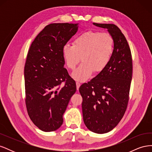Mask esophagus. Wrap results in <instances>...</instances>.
Wrapping results in <instances>:
<instances>
[{
	"instance_id": "esophagus-1",
	"label": "esophagus",
	"mask_w": 152,
	"mask_h": 152,
	"mask_svg": "<svg viewBox=\"0 0 152 152\" xmlns=\"http://www.w3.org/2000/svg\"><path fill=\"white\" fill-rule=\"evenodd\" d=\"M80 85H81V84H80V82H76V86H77V90H79Z\"/></svg>"
}]
</instances>
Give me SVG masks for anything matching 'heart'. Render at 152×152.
I'll list each match as a JSON object with an SVG mask.
<instances>
[{
	"label": "heart",
	"mask_w": 152,
	"mask_h": 152,
	"mask_svg": "<svg viewBox=\"0 0 152 152\" xmlns=\"http://www.w3.org/2000/svg\"><path fill=\"white\" fill-rule=\"evenodd\" d=\"M112 36L102 31L89 30L84 32L73 40V45L66 44L62 50L66 65L74 70L80 61L82 63L72 74L78 81H86L94 72L99 73L107 66L113 50Z\"/></svg>",
	"instance_id": "b5f03b06"
}]
</instances>
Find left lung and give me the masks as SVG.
<instances>
[{"label":"left lung","mask_w":152,"mask_h":152,"mask_svg":"<svg viewBox=\"0 0 152 152\" xmlns=\"http://www.w3.org/2000/svg\"><path fill=\"white\" fill-rule=\"evenodd\" d=\"M107 28L114 41L113 50L107 66L90 82L82 84V114L86 127L103 134L112 131L121 121L129 102L132 75L131 49L125 36L113 24L93 23Z\"/></svg>","instance_id":"8db88e82"}]
</instances>
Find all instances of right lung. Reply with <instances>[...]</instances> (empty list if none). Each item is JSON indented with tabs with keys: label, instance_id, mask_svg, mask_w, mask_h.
I'll return each instance as SVG.
<instances>
[{
	"label": "right lung",
	"instance_id": "add662e5",
	"mask_svg": "<svg viewBox=\"0 0 152 152\" xmlns=\"http://www.w3.org/2000/svg\"><path fill=\"white\" fill-rule=\"evenodd\" d=\"M78 30V24L52 23L45 26L32 42L25 65V103L35 125L45 132L60 127L72 96L75 80L64 68V45ZM65 86L60 87L61 82Z\"/></svg>",
	"mask_w": 152,
	"mask_h": 152
}]
</instances>
